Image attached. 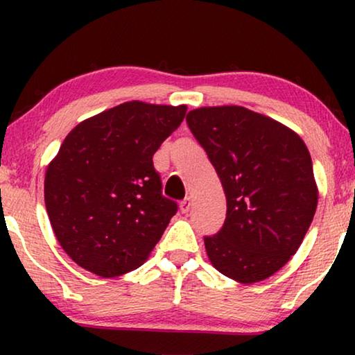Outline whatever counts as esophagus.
Here are the masks:
<instances>
[{
    "label": "esophagus",
    "instance_id": "34e87169",
    "mask_svg": "<svg viewBox=\"0 0 355 355\" xmlns=\"http://www.w3.org/2000/svg\"><path fill=\"white\" fill-rule=\"evenodd\" d=\"M191 207H192V202H191V198H184V200L179 203V208H181V211L182 213H189V210H191Z\"/></svg>",
    "mask_w": 355,
    "mask_h": 355
}]
</instances>
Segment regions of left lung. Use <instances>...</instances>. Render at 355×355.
Masks as SVG:
<instances>
[{
  "label": "left lung",
  "instance_id": "8db88e82",
  "mask_svg": "<svg viewBox=\"0 0 355 355\" xmlns=\"http://www.w3.org/2000/svg\"><path fill=\"white\" fill-rule=\"evenodd\" d=\"M186 121L226 193L225 225L205 236L208 259L242 284L270 278L297 252L317 210L304 140L244 106H205Z\"/></svg>",
  "mask_w": 355,
  "mask_h": 355
}]
</instances>
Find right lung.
I'll return each instance as SVG.
<instances>
[{"mask_svg": "<svg viewBox=\"0 0 355 355\" xmlns=\"http://www.w3.org/2000/svg\"><path fill=\"white\" fill-rule=\"evenodd\" d=\"M187 106L125 101L67 134L45 174V205L60 245L101 278L148 259L178 203L163 197L153 155Z\"/></svg>", "mask_w": 355, "mask_h": 355, "instance_id": "obj_1", "label": "right lung"}]
</instances>
